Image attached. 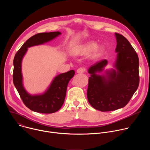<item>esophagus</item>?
I'll list each match as a JSON object with an SVG mask.
<instances>
[{
	"label": "esophagus",
	"mask_w": 150,
	"mask_h": 150,
	"mask_svg": "<svg viewBox=\"0 0 150 150\" xmlns=\"http://www.w3.org/2000/svg\"><path fill=\"white\" fill-rule=\"evenodd\" d=\"M85 71H86V69H85V68H83V67L79 68H78V69H77V71H76L77 73H78V74H82V73L85 72Z\"/></svg>",
	"instance_id": "1"
}]
</instances>
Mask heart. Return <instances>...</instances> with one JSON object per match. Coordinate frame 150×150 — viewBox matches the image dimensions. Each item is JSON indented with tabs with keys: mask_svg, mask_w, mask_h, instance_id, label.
<instances>
[{
	"mask_svg": "<svg viewBox=\"0 0 150 150\" xmlns=\"http://www.w3.org/2000/svg\"><path fill=\"white\" fill-rule=\"evenodd\" d=\"M97 45V43L94 41L88 42L87 43L79 47L76 53L77 54H88L96 49ZM96 52H97V50H96Z\"/></svg>",
	"mask_w": 150,
	"mask_h": 150,
	"instance_id": "obj_1",
	"label": "heart"
}]
</instances>
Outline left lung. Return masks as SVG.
<instances>
[{
  "label": "left lung",
  "mask_w": 150,
  "mask_h": 150,
  "mask_svg": "<svg viewBox=\"0 0 150 150\" xmlns=\"http://www.w3.org/2000/svg\"><path fill=\"white\" fill-rule=\"evenodd\" d=\"M117 52L115 67L109 73L108 79L96 74L107 65L104 59L88 69L87 98L89 103L101 112L115 110L125 107L132 97L139 83V59L130 42L123 35L116 33Z\"/></svg>",
  "instance_id": "obj_1"
}]
</instances>
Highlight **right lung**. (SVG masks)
Segmentation results:
<instances>
[{
    "label": "right lung",
    "mask_w": 150,
    "mask_h": 150,
    "mask_svg": "<svg viewBox=\"0 0 150 150\" xmlns=\"http://www.w3.org/2000/svg\"><path fill=\"white\" fill-rule=\"evenodd\" d=\"M60 34V32L56 31L35 34L24 42L15 55L13 82L24 104L32 111L47 114L58 111L65 101L68 82L74 76L75 72L72 70L57 75L45 94L31 96L26 92L23 85L21 61L28 47L49 41Z\"/></svg>",
    "instance_id": "add662e5"
}]
</instances>
